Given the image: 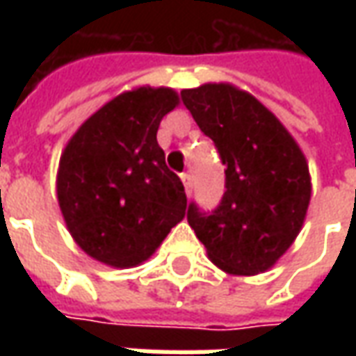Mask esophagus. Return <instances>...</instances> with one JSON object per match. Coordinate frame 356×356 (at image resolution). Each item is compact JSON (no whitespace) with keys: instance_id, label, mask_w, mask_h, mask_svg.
I'll list each match as a JSON object with an SVG mask.
<instances>
[{"instance_id":"obj_1","label":"esophagus","mask_w":356,"mask_h":356,"mask_svg":"<svg viewBox=\"0 0 356 356\" xmlns=\"http://www.w3.org/2000/svg\"><path fill=\"white\" fill-rule=\"evenodd\" d=\"M181 181H183V185H185L186 196H191V194H193V175H191V173H181Z\"/></svg>"}]
</instances>
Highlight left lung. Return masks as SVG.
I'll return each instance as SVG.
<instances>
[{
    "label": "left lung",
    "instance_id": "8db88e82",
    "mask_svg": "<svg viewBox=\"0 0 356 356\" xmlns=\"http://www.w3.org/2000/svg\"><path fill=\"white\" fill-rule=\"evenodd\" d=\"M181 101L225 165V194L186 219L217 267L257 275L273 267L299 234L311 200L305 156L273 112L229 83L181 91Z\"/></svg>",
    "mask_w": 356,
    "mask_h": 356
}]
</instances>
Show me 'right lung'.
<instances>
[{
    "label": "right lung",
    "mask_w": 356,
    "mask_h": 356,
    "mask_svg": "<svg viewBox=\"0 0 356 356\" xmlns=\"http://www.w3.org/2000/svg\"><path fill=\"white\" fill-rule=\"evenodd\" d=\"M177 104L173 89H133L97 110L66 145L58 206L72 238L97 261L139 265L185 217V186L156 140Z\"/></svg>",
    "instance_id": "right-lung-1"
}]
</instances>
